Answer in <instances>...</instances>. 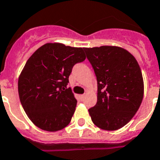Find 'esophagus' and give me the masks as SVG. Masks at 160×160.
I'll return each mask as SVG.
<instances>
[{"label":"esophagus","instance_id":"esophagus-1","mask_svg":"<svg viewBox=\"0 0 160 160\" xmlns=\"http://www.w3.org/2000/svg\"><path fill=\"white\" fill-rule=\"evenodd\" d=\"M80 97H81V98H82V99H83V98H84V94H82V95H80Z\"/></svg>","mask_w":160,"mask_h":160}]
</instances>
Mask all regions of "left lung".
Instances as JSON below:
<instances>
[{
    "label": "left lung",
    "mask_w": 160,
    "mask_h": 160,
    "mask_svg": "<svg viewBox=\"0 0 160 160\" xmlns=\"http://www.w3.org/2000/svg\"><path fill=\"white\" fill-rule=\"evenodd\" d=\"M84 50L98 84L97 103L89 109L92 121L102 130L120 129L134 117L143 99V78L138 62L119 47Z\"/></svg>",
    "instance_id": "obj_1"
}]
</instances>
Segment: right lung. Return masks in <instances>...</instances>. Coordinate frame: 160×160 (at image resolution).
<instances>
[{
  "label": "right lung",
  "instance_id": "add662e5",
  "mask_svg": "<svg viewBox=\"0 0 160 160\" xmlns=\"http://www.w3.org/2000/svg\"><path fill=\"white\" fill-rule=\"evenodd\" d=\"M84 59V48L46 43L27 61L18 81L19 100L40 129L57 132L70 123L77 100L67 87L69 76Z\"/></svg>",
  "mask_w": 160,
  "mask_h": 160
}]
</instances>
